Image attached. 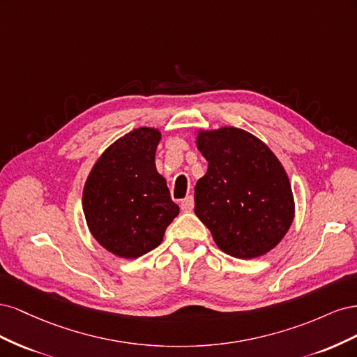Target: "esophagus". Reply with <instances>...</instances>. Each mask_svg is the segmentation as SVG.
<instances>
[{
    "instance_id": "esophagus-1",
    "label": "esophagus",
    "mask_w": 357,
    "mask_h": 357,
    "mask_svg": "<svg viewBox=\"0 0 357 357\" xmlns=\"http://www.w3.org/2000/svg\"><path fill=\"white\" fill-rule=\"evenodd\" d=\"M180 207H181V211H185V213L192 211V210H193V198H192V197H188V198L183 199V201L180 202Z\"/></svg>"
}]
</instances>
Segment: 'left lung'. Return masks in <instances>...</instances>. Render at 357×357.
<instances>
[{
  "instance_id": "8db88e82",
  "label": "left lung",
  "mask_w": 357,
  "mask_h": 357,
  "mask_svg": "<svg viewBox=\"0 0 357 357\" xmlns=\"http://www.w3.org/2000/svg\"><path fill=\"white\" fill-rule=\"evenodd\" d=\"M197 147L208 169L197 181L195 214L215 244L238 259L273 250L295 215L282 162L261 139L234 126L199 131Z\"/></svg>"
}]
</instances>
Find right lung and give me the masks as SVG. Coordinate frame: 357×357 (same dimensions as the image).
<instances>
[{"instance_id":"1","label":"right lung","mask_w":357,"mask_h":357,"mask_svg":"<svg viewBox=\"0 0 357 357\" xmlns=\"http://www.w3.org/2000/svg\"><path fill=\"white\" fill-rule=\"evenodd\" d=\"M156 128H138L105 149L83 189V213L105 250L137 259L153 250L180 213L167 180L156 171Z\"/></svg>"}]
</instances>
